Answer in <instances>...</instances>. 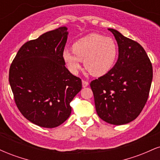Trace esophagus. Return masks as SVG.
Here are the masks:
<instances>
[{"label":"esophagus","instance_id":"1","mask_svg":"<svg viewBox=\"0 0 160 160\" xmlns=\"http://www.w3.org/2000/svg\"><path fill=\"white\" fill-rule=\"evenodd\" d=\"M82 87L85 88V87H86V86H89V82L85 81V80H82Z\"/></svg>","mask_w":160,"mask_h":160}]
</instances>
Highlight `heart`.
<instances>
[{
  "instance_id": "1",
  "label": "heart",
  "mask_w": 160,
  "mask_h": 160,
  "mask_svg": "<svg viewBox=\"0 0 160 160\" xmlns=\"http://www.w3.org/2000/svg\"><path fill=\"white\" fill-rule=\"evenodd\" d=\"M72 52L65 50L62 58L71 74L76 75L80 69V61L92 75L103 76L111 71L118 56V47L113 38L92 34L72 45Z\"/></svg>"
}]
</instances>
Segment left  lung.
Wrapping results in <instances>:
<instances>
[{"mask_svg": "<svg viewBox=\"0 0 160 160\" xmlns=\"http://www.w3.org/2000/svg\"><path fill=\"white\" fill-rule=\"evenodd\" d=\"M118 45V59L108 74L91 82L97 114L110 124L124 125L140 114L149 95L153 68L137 42L108 28Z\"/></svg>", "mask_w": 160, "mask_h": 160, "instance_id": "left-lung-1", "label": "left lung"}]
</instances>
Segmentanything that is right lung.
<instances>
[{"mask_svg":"<svg viewBox=\"0 0 160 160\" xmlns=\"http://www.w3.org/2000/svg\"><path fill=\"white\" fill-rule=\"evenodd\" d=\"M68 28L62 26L30 40L10 65L9 82L20 112L32 123L55 128L70 117V102L82 82L66 68L62 58Z\"/></svg>","mask_w":160,"mask_h":160,"instance_id":"obj_1","label":"right lung"}]
</instances>
